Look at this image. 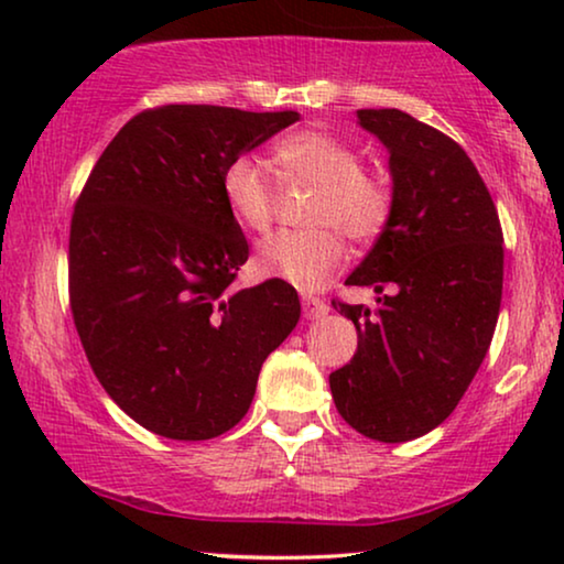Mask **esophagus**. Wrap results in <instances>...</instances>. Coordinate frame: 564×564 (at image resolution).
<instances>
[{
  "mask_svg": "<svg viewBox=\"0 0 564 564\" xmlns=\"http://www.w3.org/2000/svg\"><path fill=\"white\" fill-rule=\"evenodd\" d=\"M303 315H305L307 321L326 318V315H328V305H326V300L305 295V297H303Z\"/></svg>",
  "mask_w": 564,
  "mask_h": 564,
  "instance_id": "1",
  "label": "esophagus"
}]
</instances>
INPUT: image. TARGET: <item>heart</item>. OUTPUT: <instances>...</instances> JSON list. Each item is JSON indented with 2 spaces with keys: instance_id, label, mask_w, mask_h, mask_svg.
Instances as JSON below:
<instances>
[{
  "instance_id": "heart-1",
  "label": "heart",
  "mask_w": 564,
  "mask_h": 564,
  "mask_svg": "<svg viewBox=\"0 0 564 564\" xmlns=\"http://www.w3.org/2000/svg\"><path fill=\"white\" fill-rule=\"evenodd\" d=\"M276 161L288 180L315 187L305 210V223L313 228L267 238L253 264L261 274L280 276L300 290H318L341 267L344 243L338 234L354 243H367L382 234L392 207L390 187L361 169L357 149L321 130L284 138L276 145ZM220 189L238 226L257 234L272 226V176L259 159L230 161Z\"/></svg>"
}]
</instances>
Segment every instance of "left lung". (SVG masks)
Listing matches in <instances>:
<instances>
[{
	"label": "left lung",
	"instance_id": "8db88e82",
	"mask_svg": "<svg viewBox=\"0 0 564 564\" xmlns=\"http://www.w3.org/2000/svg\"><path fill=\"white\" fill-rule=\"evenodd\" d=\"M390 153L392 207L346 284L372 288L377 311L334 303L359 334L330 372L341 419L375 442L429 434L480 369L503 295V230L459 143L403 110H357Z\"/></svg>",
	"mask_w": 564,
	"mask_h": 564
}]
</instances>
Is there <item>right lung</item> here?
Returning <instances> with one entry per match:
<instances>
[{
    "instance_id": "1",
    "label": "right lung",
    "mask_w": 564,
    "mask_h": 564,
    "mask_svg": "<svg viewBox=\"0 0 564 564\" xmlns=\"http://www.w3.org/2000/svg\"><path fill=\"white\" fill-rule=\"evenodd\" d=\"M300 115L164 105L120 128L72 215L68 303L99 384L176 442L226 434L300 321L292 284L234 290L249 243L220 180Z\"/></svg>"
}]
</instances>
